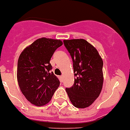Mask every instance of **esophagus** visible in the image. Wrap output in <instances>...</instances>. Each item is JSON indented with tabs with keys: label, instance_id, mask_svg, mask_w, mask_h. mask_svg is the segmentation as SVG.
<instances>
[{
	"label": "esophagus",
	"instance_id": "34e87169",
	"mask_svg": "<svg viewBox=\"0 0 130 130\" xmlns=\"http://www.w3.org/2000/svg\"><path fill=\"white\" fill-rule=\"evenodd\" d=\"M61 77V78H63V75H61V77Z\"/></svg>",
	"mask_w": 130,
	"mask_h": 130
}]
</instances>
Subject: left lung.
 <instances>
[{
	"instance_id": "8db88e82",
	"label": "left lung",
	"mask_w": 130,
	"mask_h": 130,
	"mask_svg": "<svg viewBox=\"0 0 130 130\" xmlns=\"http://www.w3.org/2000/svg\"><path fill=\"white\" fill-rule=\"evenodd\" d=\"M73 63L74 85L66 88L73 106L85 108L99 97L103 84V60L98 50L83 39L63 40Z\"/></svg>"
}]
</instances>
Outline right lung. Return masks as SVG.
Returning <instances> with one entry per match:
<instances>
[{"mask_svg": "<svg viewBox=\"0 0 130 130\" xmlns=\"http://www.w3.org/2000/svg\"><path fill=\"white\" fill-rule=\"evenodd\" d=\"M62 45L61 40L42 37L27 46L20 55L17 71L18 84L32 105L43 106L48 103L59 86L58 78L51 71L50 60Z\"/></svg>", "mask_w": 130, "mask_h": 130, "instance_id": "1", "label": "right lung"}]
</instances>
